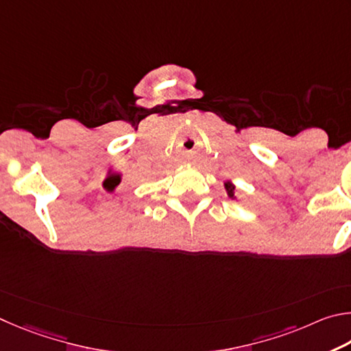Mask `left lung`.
<instances>
[{"label": "left lung", "instance_id": "obj_1", "mask_svg": "<svg viewBox=\"0 0 351 351\" xmlns=\"http://www.w3.org/2000/svg\"><path fill=\"white\" fill-rule=\"evenodd\" d=\"M226 191H228V194H230V197H232V195H234V186L231 185V183H226Z\"/></svg>", "mask_w": 351, "mask_h": 351}]
</instances>
